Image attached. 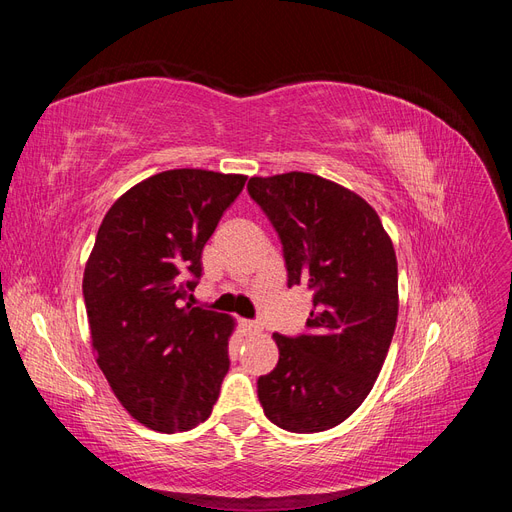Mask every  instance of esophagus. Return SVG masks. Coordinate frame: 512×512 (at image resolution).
Instances as JSON below:
<instances>
[{"instance_id":"1","label":"esophagus","mask_w":512,"mask_h":512,"mask_svg":"<svg viewBox=\"0 0 512 512\" xmlns=\"http://www.w3.org/2000/svg\"><path fill=\"white\" fill-rule=\"evenodd\" d=\"M243 331L247 335H260L262 333V324L258 320H243Z\"/></svg>"}]
</instances>
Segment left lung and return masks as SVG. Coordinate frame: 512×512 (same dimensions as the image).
I'll list each match as a JSON object with an SVG mask.
<instances>
[{"label": "left lung", "mask_w": 512, "mask_h": 512, "mask_svg": "<svg viewBox=\"0 0 512 512\" xmlns=\"http://www.w3.org/2000/svg\"><path fill=\"white\" fill-rule=\"evenodd\" d=\"M247 192L284 247L288 288L307 286V333H275L280 361L258 378L267 418L292 433L327 431L374 386L397 324V258L365 200L312 173L252 177Z\"/></svg>", "instance_id": "obj_1"}]
</instances>
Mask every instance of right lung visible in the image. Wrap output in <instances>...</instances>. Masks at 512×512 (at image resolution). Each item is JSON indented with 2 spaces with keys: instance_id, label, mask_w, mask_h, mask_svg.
Wrapping results in <instances>:
<instances>
[{
  "instance_id": "add662e5",
  "label": "right lung",
  "mask_w": 512,
  "mask_h": 512,
  "mask_svg": "<svg viewBox=\"0 0 512 512\" xmlns=\"http://www.w3.org/2000/svg\"><path fill=\"white\" fill-rule=\"evenodd\" d=\"M245 179L164 170L119 196L100 224L83 275L91 346L121 406L149 429L188 431L218 401L235 320L183 301Z\"/></svg>"
}]
</instances>
